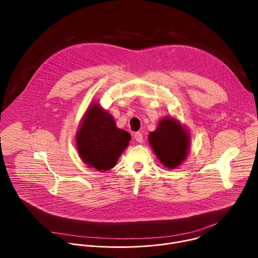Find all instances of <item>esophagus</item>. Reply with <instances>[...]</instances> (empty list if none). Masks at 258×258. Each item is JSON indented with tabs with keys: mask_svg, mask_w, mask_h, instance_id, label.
<instances>
[{
	"mask_svg": "<svg viewBox=\"0 0 258 258\" xmlns=\"http://www.w3.org/2000/svg\"><path fill=\"white\" fill-rule=\"evenodd\" d=\"M134 138L135 140L138 142V143H142L143 142V135L141 133H136L134 135Z\"/></svg>",
	"mask_w": 258,
	"mask_h": 258,
	"instance_id": "obj_1",
	"label": "esophagus"
}]
</instances>
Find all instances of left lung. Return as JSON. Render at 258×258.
<instances>
[{
	"label": "left lung",
	"mask_w": 258,
	"mask_h": 258,
	"mask_svg": "<svg viewBox=\"0 0 258 258\" xmlns=\"http://www.w3.org/2000/svg\"><path fill=\"white\" fill-rule=\"evenodd\" d=\"M149 144L162 165L174 169L188 156L191 136L179 120L165 116L159 120L156 130L149 134Z\"/></svg>",
	"instance_id": "obj_1"
}]
</instances>
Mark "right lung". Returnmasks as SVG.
<instances>
[{
	"instance_id": "obj_1",
	"label": "right lung",
	"mask_w": 258,
	"mask_h": 258,
	"mask_svg": "<svg viewBox=\"0 0 258 258\" xmlns=\"http://www.w3.org/2000/svg\"><path fill=\"white\" fill-rule=\"evenodd\" d=\"M130 141L131 135L118 128L113 116L98 102L90 104L76 135L81 159L99 171L114 167Z\"/></svg>"
}]
</instances>
